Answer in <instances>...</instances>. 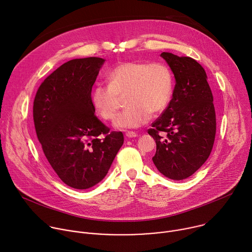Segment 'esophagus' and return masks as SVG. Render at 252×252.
<instances>
[{
	"label": "esophagus",
	"instance_id": "obj_1",
	"mask_svg": "<svg viewBox=\"0 0 252 252\" xmlns=\"http://www.w3.org/2000/svg\"><path fill=\"white\" fill-rule=\"evenodd\" d=\"M126 136L128 137V138H132V137L137 136V133L134 132V131H126Z\"/></svg>",
	"mask_w": 252,
	"mask_h": 252
}]
</instances>
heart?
I'll return each mask as SVG.
<instances>
[{"label": "heart", "instance_id": "1", "mask_svg": "<svg viewBox=\"0 0 252 252\" xmlns=\"http://www.w3.org/2000/svg\"><path fill=\"white\" fill-rule=\"evenodd\" d=\"M109 86L97 85L92 93V103L97 115L113 120L125 96L126 110L115 120L118 128H135L147 124L152 116L162 113L170 101L173 76L163 63L124 62L106 71Z\"/></svg>", "mask_w": 252, "mask_h": 252}]
</instances>
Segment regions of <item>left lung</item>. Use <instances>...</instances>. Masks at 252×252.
I'll return each mask as SVG.
<instances>
[{"label": "left lung", "mask_w": 252, "mask_h": 252, "mask_svg": "<svg viewBox=\"0 0 252 252\" xmlns=\"http://www.w3.org/2000/svg\"><path fill=\"white\" fill-rule=\"evenodd\" d=\"M174 75L172 98L148 130L157 143L153 161L173 181L192 175L208 158L217 132L213 96L204 68L189 57L161 53Z\"/></svg>", "instance_id": "left-lung-1"}]
</instances>
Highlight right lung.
<instances>
[{
  "label": "right lung",
  "instance_id": "add662e5",
  "mask_svg": "<svg viewBox=\"0 0 252 252\" xmlns=\"http://www.w3.org/2000/svg\"><path fill=\"white\" fill-rule=\"evenodd\" d=\"M103 59L70 60L47 77L35 94L32 117L46 158L68 187L87 189L106 175L124 143L94 115L92 88Z\"/></svg>",
  "mask_w": 252,
  "mask_h": 252
}]
</instances>
